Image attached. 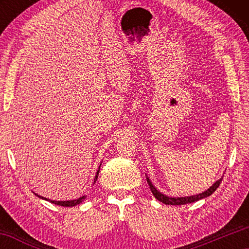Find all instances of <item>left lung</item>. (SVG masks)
Returning a JSON list of instances; mask_svg holds the SVG:
<instances>
[{
  "mask_svg": "<svg viewBox=\"0 0 249 249\" xmlns=\"http://www.w3.org/2000/svg\"><path fill=\"white\" fill-rule=\"evenodd\" d=\"M147 179V182H148L149 184V188L151 192H153V195L155 196L156 199H157L158 201L162 202V203L165 204H169V205H181V204H187V203H192V202H196V201H199L201 199H203V197H206L212 195V193L216 190V189L218 188V185L221 184L222 182V178L216 181L215 183H214L212 187H211L210 189H208V190L200 193V195H196V196H184V197H169L167 196H163L162 193H160L158 190H156V188L154 187L153 184H151L150 180L148 178Z\"/></svg>",
  "mask_w": 249,
  "mask_h": 249,
  "instance_id": "8db88e82",
  "label": "left lung"
}]
</instances>
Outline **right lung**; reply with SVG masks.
<instances>
[{
  "mask_svg": "<svg viewBox=\"0 0 249 249\" xmlns=\"http://www.w3.org/2000/svg\"><path fill=\"white\" fill-rule=\"evenodd\" d=\"M99 171H100V168H99L98 172H96V176H95V178H94V182L96 181V179H98ZM36 196H39V197H41V199H45V200H47V201H50V202H52V203H53V204L61 205V206H74V205H77V204H80V203H81V202H82L84 199H86V196H81V197H79V199H77V200H71V201H53V200H48V199H46V197H44V196H38V195H36Z\"/></svg>",
  "mask_w": 249,
  "mask_h": 249,
  "instance_id": "obj_1",
  "label": "right lung"
}]
</instances>
